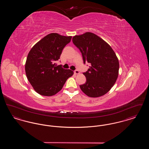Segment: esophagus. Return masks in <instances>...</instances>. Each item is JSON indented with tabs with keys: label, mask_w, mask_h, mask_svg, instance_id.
Here are the masks:
<instances>
[{
	"label": "esophagus",
	"mask_w": 149,
	"mask_h": 149,
	"mask_svg": "<svg viewBox=\"0 0 149 149\" xmlns=\"http://www.w3.org/2000/svg\"><path fill=\"white\" fill-rule=\"evenodd\" d=\"M74 74H79V71H78V70H74Z\"/></svg>",
	"instance_id": "esophagus-1"
}]
</instances>
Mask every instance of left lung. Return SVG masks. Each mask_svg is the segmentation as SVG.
I'll list each match as a JSON object with an SVG mask.
<instances>
[{"label":"left lung","mask_w":149,"mask_h":149,"mask_svg":"<svg viewBox=\"0 0 149 149\" xmlns=\"http://www.w3.org/2000/svg\"><path fill=\"white\" fill-rule=\"evenodd\" d=\"M72 42L80 51L84 64H91L83 72L86 80L80 85L81 90L93 98L104 95L118 76L120 65L115 52L106 42L91 32L74 36Z\"/></svg>","instance_id":"obj_1"}]
</instances>
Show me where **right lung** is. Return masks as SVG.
<instances>
[{
  "mask_svg": "<svg viewBox=\"0 0 149 149\" xmlns=\"http://www.w3.org/2000/svg\"><path fill=\"white\" fill-rule=\"evenodd\" d=\"M71 36L52 33L44 37L29 52L25 71L29 82L36 92L44 96H52L63 88L74 72L57 65L65 46Z\"/></svg>",
  "mask_w": 149,
  "mask_h": 149,
  "instance_id": "right-lung-1",
  "label": "right lung"
}]
</instances>
